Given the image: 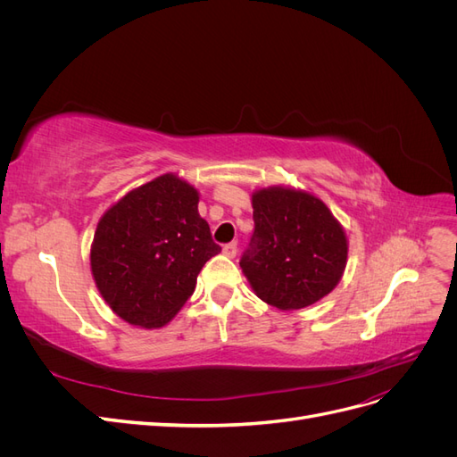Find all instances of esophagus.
<instances>
[{
  "label": "esophagus",
  "mask_w": 457,
  "mask_h": 457,
  "mask_svg": "<svg viewBox=\"0 0 457 457\" xmlns=\"http://www.w3.org/2000/svg\"><path fill=\"white\" fill-rule=\"evenodd\" d=\"M237 252H238V244L237 242H230V244L223 245V253L227 257H234V255H237Z\"/></svg>",
  "instance_id": "obj_1"
}]
</instances>
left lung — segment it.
<instances>
[{
	"label": "left lung",
	"mask_w": 457,
	"mask_h": 457,
	"mask_svg": "<svg viewBox=\"0 0 457 457\" xmlns=\"http://www.w3.org/2000/svg\"><path fill=\"white\" fill-rule=\"evenodd\" d=\"M255 230L240 267L259 299L305 309L334 289L349 244L328 205L305 190L269 187L252 195Z\"/></svg>",
	"instance_id": "left-lung-1"
}]
</instances>
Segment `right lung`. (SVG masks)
<instances>
[{"instance_id":"1","label":"right lung","mask_w":457,"mask_h":457,"mask_svg":"<svg viewBox=\"0 0 457 457\" xmlns=\"http://www.w3.org/2000/svg\"><path fill=\"white\" fill-rule=\"evenodd\" d=\"M198 190L173 173L128 192L101 217L91 245L96 287L123 320L162 328L181 311L220 247L198 213Z\"/></svg>"}]
</instances>
